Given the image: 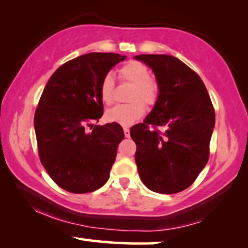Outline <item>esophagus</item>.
I'll use <instances>...</instances> for the list:
<instances>
[{
  "label": "esophagus",
  "mask_w": 248,
  "mask_h": 248,
  "mask_svg": "<svg viewBox=\"0 0 248 248\" xmlns=\"http://www.w3.org/2000/svg\"><path fill=\"white\" fill-rule=\"evenodd\" d=\"M124 136H126V137H129L130 136V130L128 129L127 127L124 128Z\"/></svg>",
  "instance_id": "34e87169"
}]
</instances>
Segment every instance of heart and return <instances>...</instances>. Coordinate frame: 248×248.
Here are the masks:
<instances>
[{"label":"heart","instance_id":"b5f03b06","mask_svg":"<svg viewBox=\"0 0 248 248\" xmlns=\"http://www.w3.org/2000/svg\"><path fill=\"white\" fill-rule=\"evenodd\" d=\"M119 75L124 80L134 84L129 104H120L107 112V119L111 122L130 126L135 121L143 117L145 112L143 101L147 105H153L158 97V86L150 79V71L141 62L130 61L120 68ZM100 95L105 104L110 105L114 102V79L111 74L105 75L100 85ZM141 101H140L139 100Z\"/></svg>","mask_w":248,"mask_h":248}]
</instances>
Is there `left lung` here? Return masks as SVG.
I'll return each instance as SVG.
<instances>
[{
    "label": "left lung",
    "mask_w": 248,
    "mask_h": 248,
    "mask_svg": "<svg viewBox=\"0 0 248 248\" xmlns=\"http://www.w3.org/2000/svg\"><path fill=\"white\" fill-rule=\"evenodd\" d=\"M135 59L152 69L158 86L152 111L143 124L130 128L137 145L138 173L152 191L179 193L195 181L209 161L216 124L213 105L200 76L179 59L167 54Z\"/></svg>",
    "instance_id": "obj_1"
}]
</instances>
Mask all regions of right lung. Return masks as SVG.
Segmentation results:
<instances>
[{"instance_id": "obj_1", "label": "right lung", "mask_w": 248, "mask_h": 248, "mask_svg": "<svg viewBox=\"0 0 248 248\" xmlns=\"http://www.w3.org/2000/svg\"><path fill=\"white\" fill-rule=\"evenodd\" d=\"M124 60L117 53L80 55L58 68L43 91L34 118L39 158L64 190L91 193L108 180L124 129L115 122L86 127L103 115L102 79Z\"/></svg>"}]
</instances>
